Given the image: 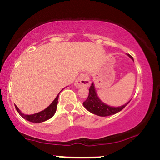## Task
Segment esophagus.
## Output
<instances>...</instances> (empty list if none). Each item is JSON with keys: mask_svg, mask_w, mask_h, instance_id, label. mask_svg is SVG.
Masks as SVG:
<instances>
[{"mask_svg": "<svg viewBox=\"0 0 160 160\" xmlns=\"http://www.w3.org/2000/svg\"><path fill=\"white\" fill-rule=\"evenodd\" d=\"M90 77L89 76H88V74L85 73V72H83V73L80 74V75L79 76L78 78L76 80L75 83H74V85H75L77 88H83V87L88 88V87L90 86Z\"/></svg>", "mask_w": 160, "mask_h": 160, "instance_id": "esophagus-1", "label": "esophagus"}]
</instances>
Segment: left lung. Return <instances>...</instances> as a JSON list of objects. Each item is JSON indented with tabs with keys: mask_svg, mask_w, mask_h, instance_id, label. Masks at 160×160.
Returning a JSON list of instances; mask_svg holds the SVG:
<instances>
[{
	"mask_svg": "<svg viewBox=\"0 0 160 160\" xmlns=\"http://www.w3.org/2000/svg\"><path fill=\"white\" fill-rule=\"evenodd\" d=\"M127 56L134 61L133 57L132 56H130L129 54H127ZM129 102L130 101L124 105L119 106V107H112V106L105 104L98 96L94 84L93 83H92L89 89V95H88V99L83 103V107L92 114L101 116V117H106V116L113 115V114L121 111Z\"/></svg>",
	"mask_w": 160,
	"mask_h": 160,
	"instance_id": "1",
	"label": "left lung"
}]
</instances>
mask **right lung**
Instances as JSON below:
<instances>
[{
	"label": "right lung",
	"mask_w": 160,
	"mask_h": 160,
	"mask_svg": "<svg viewBox=\"0 0 160 160\" xmlns=\"http://www.w3.org/2000/svg\"><path fill=\"white\" fill-rule=\"evenodd\" d=\"M59 94L56 96V98H55L54 101H53L46 109L39 111V112L38 113H35V114H24V113H22V111L19 110V108L16 105H15V108L18 112V114H20L23 118H25V120L28 121V122H33V123H41V122H46V121L49 120V118H51L55 114V113H56V108H57Z\"/></svg>",
	"instance_id": "add662e5"
}]
</instances>
